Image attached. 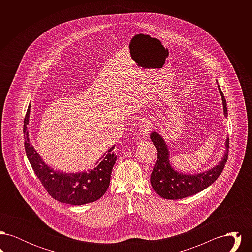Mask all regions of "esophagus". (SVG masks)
Wrapping results in <instances>:
<instances>
[{
  "label": "esophagus",
  "instance_id": "1",
  "mask_svg": "<svg viewBox=\"0 0 252 252\" xmlns=\"http://www.w3.org/2000/svg\"><path fill=\"white\" fill-rule=\"evenodd\" d=\"M151 130H152V124H151V122L148 120V119H146V118L142 119V121H141V125H140V131H141V134H142L143 136L147 137V136L149 135V133L151 132Z\"/></svg>",
  "mask_w": 252,
  "mask_h": 252
}]
</instances>
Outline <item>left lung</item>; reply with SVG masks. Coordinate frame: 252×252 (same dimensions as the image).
I'll list each match as a JSON object with an SVG mask.
<instances>
[{
    "mask_svg": "<svg viewBox=\"0 0 252 252\" xmlns=\"http://www.w3.org/2000/svg\"><path fill=\"white\" fill-rule=\"evenodd\" d=\"M222 96L224 114L227 117L228 108L224 94L218 86ZM150 139L156 147L158 158L150 176V182L155 192L166 199H180L203 191L213 184L221 175L228 159V139L226 141L227 152L222 161L216 167L197 175H186L175 171L169 162V151L164 140L156 132H152Z\"/></svg>",
    "mask_w": 252,
    "mask_h": 252,
    "instance_id": "left-lung-1",
    "label": "left lung"
}]
</instances>
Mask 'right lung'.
I'll return each instance as SVG.
<instances>
[{"label": "right lung", "instance_id": "1", "mask_svg": "<svg viewBox=\"0 0 252 252\" xmlns=\"http://www.w3.org/2000/svg\"><path fill=\"white\" fill-rule=\"evenodd\" d=\"M30 107L24 119V147L26 156L36 177L49 194L56 200L71 205H83L98 200L107 192L113 165L117 159L112 146L97 167L90 172L67 174L47 166L30 144L27 125L29 123Z\"/></svg>", "mask_w": 252, "mask_h": 252}]
</instances>
